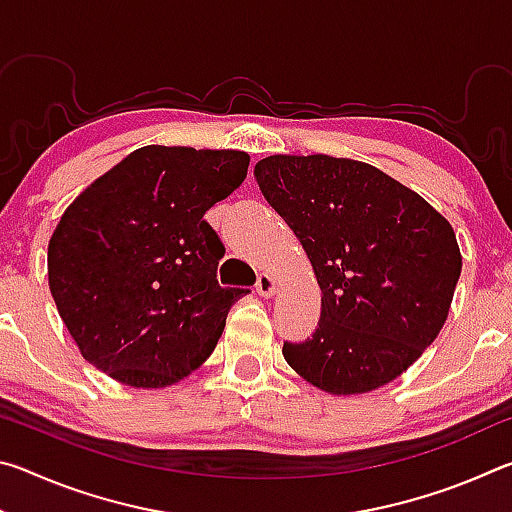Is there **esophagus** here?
I'll return each instance as SVG.
<instances>
[{"label":"esophagus","mask_w":512,"mask_h":512,"mask_svg":"<svg viewBox=\"0 0 512 512\" xmlns=\"http://www.w3.org/2000/svg\"><path fill=\"white\" fill-rule=\"evenodd\" d=\"M275 289H277L275 277H273L271 273H259L257 284H255V291L259 293V296H262V298H271L273 293H275Z\"/></svg>","instance_id":"1"}]
</instances>
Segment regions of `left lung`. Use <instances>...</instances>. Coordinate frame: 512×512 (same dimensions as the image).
<instances>
[{"label": "left lung", "mask_w": 512, "mask_h": 512, "mask_svg": "<svg viewBox=\"0 0 512 512\" xmlns=\"http://www.w3.org/2000/svg\"><path fill=\"white\" fill-rule=\"evenodd\" d=\"M255 178L323 293L316 332L284 343V359L329 395L391 384L436 341L452 307L463 268L452 223L359 160L268 155Z\"/></svg>", "instance_id": "left-lung-1"}]
</instances>
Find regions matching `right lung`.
<instances>
[{
  "mask_svg": "<svg viewBox=\"0 0 512 512\" xmlns=\"http://www.w3.org/2000/svg\"><path fill=\"white\" fill-rule=\"evenodd\" d=\"M235 149L142 146L74 198L47 248L49 291L81 357L119 384L164 388L210 357L248 293L216 280L203 216L244 183Z\"/></svg>",
  "mask_w": 512,
  "mask_h": 512,
  "instance_id": "1",
  "label": "right lung"
}]
</instances>
